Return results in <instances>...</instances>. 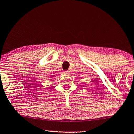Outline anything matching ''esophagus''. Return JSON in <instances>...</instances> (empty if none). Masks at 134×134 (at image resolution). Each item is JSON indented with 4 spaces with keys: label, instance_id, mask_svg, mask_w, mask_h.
<instances>
[{
    "label": "esophagus",
    "instance_id": "34e87169",
    "mask_svg": "<svg viewBox=\"0 0 134 134\" xmlns=\"http://www.w3.org/2000/svg\"><path fill=\"white\" fill-rule=\"evenodd\" d=\"M64 74L66 75H69V72L68 71H66L64 72Z\"/></svg>",
    "mask_w": 134,
    "mask_h": 134
}]
</instances>
